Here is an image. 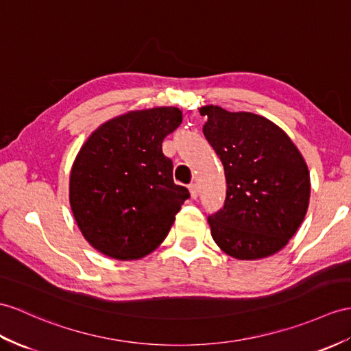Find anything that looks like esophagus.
<instances>
[{
    "mask_svg": "<svg viewBox=\"0 0 351 351\" xmlns=\"http://www.w3.org/2000/svg\"><path fill=\"white\" fill-rule=\"evenodd\" d=\"M189 192H191V196H192V199H196V198H198V195H199V189H198V184H195V183L189 184Z\"/></svg>",
    "mask_w": 351,
    "mask_h": 351,
    "instance_id": "esophagus-1",
    "label": "esophagus"
}]
</instances>
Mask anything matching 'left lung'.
Returning <instances> with one entry per match:
<instances>
[{
  "label": "left lung",
  "instance_id": "obj_1",
  "mask_svg": "<svg viewBox=\"0 0 351 351\" xmlns=\"http://www.w3.org/2000/svg\"><path fill=\"white\" fill-rule=\"evenodd\" d=\"M199 113L207 116L202 132L226 177L223 208L208 216L213 240L235 259L268 258L289 243L308 210L305 160L267 117L217 106L201 107Z\"/></svg>",
  "mask_w": 351,
  "mask_h": 351
}]
</instances>
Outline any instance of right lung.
Masks as SVG:
<instances>
[{"instance_id": "add662e5", "label": "right lung", "mask_w": 351, "mask_h": 351, "mask_svg": "<svg viewBox=\"0 0 351 351\" xmlns=\"http://www.w3.org/2000/svg\"><path fill=\"white\" fill-rule=\"evenodd\" d=\"M176 107L130 111L83 144L70 176V204L83 237L119 261L144 258L165 240L189 191L173 178L162 141L182 123Z\"/></svg>"}]
</instances>
